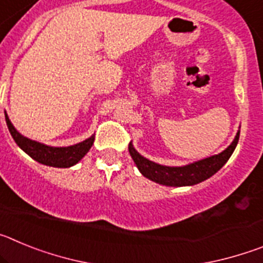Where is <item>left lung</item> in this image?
I'll return each mask as SVG.
<instances>
[{"label":"left lung","mask_w":263,"mask_h":263,"mask_svg":"<svg viewBox=\"0 0 263 263\" xmlns=\"http://www.w3.org/2000/svg\"><path fill=\"white\" fill-rule=\"evenodd\" d=\"M238 138H240V130L237 132L232 143L224 152L211 155L204 159L195 160L192 163L184 164V166H163V164L155 163L139 154L132 142L129 143V153L136 166L138 167L139 173L145 178L150 179L152 182L167 185V187H187V185H195L197 183L204 182L215 175L233 154L234 148L238 143Z\"/></svg>","instance_id":"obj_1"}]
</instances>
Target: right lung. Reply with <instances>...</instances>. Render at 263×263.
<instances>
[{
	"label": "right lung",
	"mask_w": 263,
	"mask_h": 263,
	"mask_svg": "<svg viewBox=\"0 0 263 263\" xmlns=\"http://www.w3.org/2000/svg\"><path fill=\"white\" fill-rule=\"evenodd\" d=\"M5 120H6L9 132H10L15 143L32 159L42 164H46V166L58 167V168H68V167L75 166L89 152V148L92 147L95 142V134H92L89 138H87L83 142L76 143V145L63 146V147L48 146L22 136L11 124L6 111H5Z\"/></svg>",
	"instance_id": "1"
}]
</instances>
